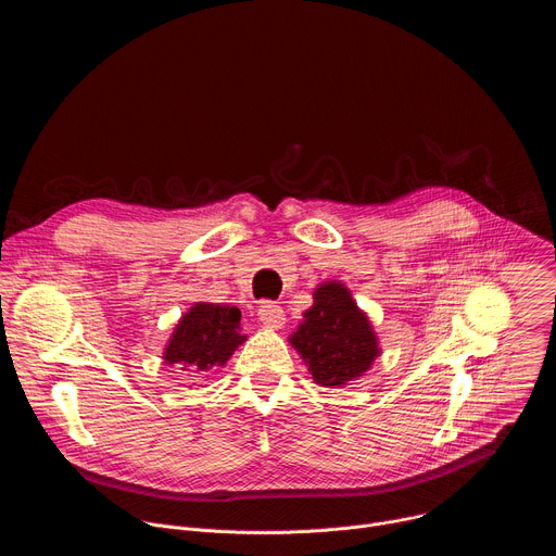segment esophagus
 Returning <instances> with one entry per match:
<instances>
[{
    "instance_id": "esophagus-1",
    "label": "esophagus",
    "mask_w": 556,
    "mask_h": 556,
    "mask_svg": "<svg viewBox=\"0 0 556 556\" xmlns=\"http://www.w3.org/2000/svg\"><path fill=\"white\" fill-rule=\"evenodd\" d=\"M257 316L260 321L266 326V328H281L286 324V314H283V307L273 303V301H262V305L257 307Z\"/></svg>"
}]
</instances>
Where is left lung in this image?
<instances>
[{
	"mask_svg": "<svg viewBox=\"0 0 556 556\" xmlns=\"http://www.w3.org/2000/svg\"><path fill=\"white\" fill-rule=\"evenodd\" d=\"M290 343L307 363L312 378L326 387H341L363 376L380 354L367 316L345 286L328 281L316 288L314 305Z\"/></svg>",
	"mask_w": 556,
	"mask_h": 556,
	"instance_id": "1",
	"label": "left lung"
}]
</instances>
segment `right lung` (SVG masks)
<instances>
[{
    "label": "right lung",
    "instance_id": "obj_1",
    "mask_svg": "<svg viewBox=\"0 0 556 556\" xmlns=\"http://www.w3.org/2000/svg\"><path fill=\"white\" fill-rule=\"evenodd\" d=\"M242 312L228 305L195 303L176 328L165 361L191 378L204 376L215 365H224L237 345L247 341L240 334Z\"/></svg>",
    "mask_w": 556,
    "mask_h": 556
}]
</instances>
